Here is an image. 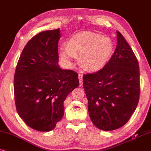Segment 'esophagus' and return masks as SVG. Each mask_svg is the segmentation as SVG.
<instances>
[{
  "instance_id": "esophagus-1",
  "label": "esophagus",
  "mask_w": 151,
  "mask_h": 151,
  "mask_svg": "<svg viewBox=\"0 0 151 151\" xmlns=\"http://www.w3.org/2000/svg\"><path fill=\"white\" fill-rule=\"evenodd\" d=\"M82 77H83V75H82V74H79V82H80V85L82 84Z\"/></svg>"
}]
</instances>
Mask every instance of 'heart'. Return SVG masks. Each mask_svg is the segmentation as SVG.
<instances>
[{
    "label": "heart",
    "instance_id": "heart-1",
    "mask_svg": "<svg viewBox=\"0 0 151 151\" xmlns=\"http://www.w3.org/2000/svg\"><path fill=\"white\" fill-rule=\"evenodd\" d=\"M114 51V44L110 38L99 33L81 32L72 35L67 46L60 48V58L66 63H74L81 56L82 68L88 70H100L109 61Z\"/></svg>",
    "mask_w": 151,
    "mask_h": 151
}]
</instances>
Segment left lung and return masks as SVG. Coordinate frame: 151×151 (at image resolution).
Segmentation results:
<instances>
[{
    "label": "left lung",
    "instance_id": "1",
    "mask_svg": "<svg viewBox=\"0 0 151 151\" xmlns=\"http://www.w3.org/2000/svg\"><path fill=\"white\" fill-rule=\"evenodd\" d=\"M117 46L102 69L83 76L90 118L98 129L123 126L136 109L140 95L138 60L120 32Z\"/></svg>",
    "mask_w": 151,
    "mask_h": 151
}]
</instances>
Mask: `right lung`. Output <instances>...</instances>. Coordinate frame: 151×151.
Instances as JSON below:
<instances>
[{
    "instance_id": "1",
    "label": "right lung",
    "mask_w": 151,
    "mask_h": 151,
    "mask_svg": "<svg viewBox=\"0 0 151 151\" xmlns=\"http://www.w3.org/2000/svg\"><path fill=\"white\" fill-rule=\"evenodd\" d=\"M60 30H45L23 49L14 73L17 113L28 126L51 131L64 115V101L79 86L78 74L58 65Z\"/></svg>"
}]
</instances>
